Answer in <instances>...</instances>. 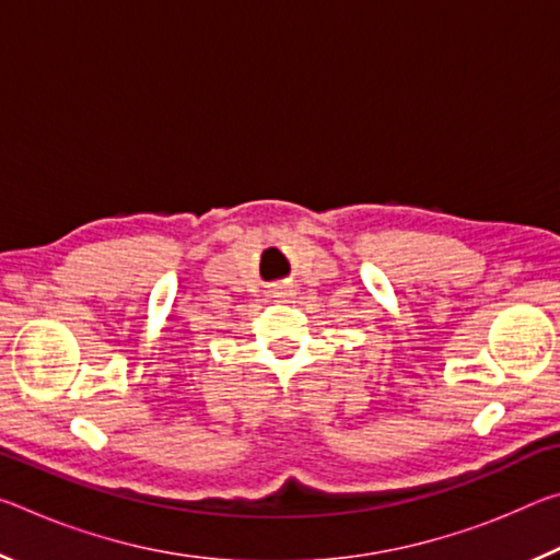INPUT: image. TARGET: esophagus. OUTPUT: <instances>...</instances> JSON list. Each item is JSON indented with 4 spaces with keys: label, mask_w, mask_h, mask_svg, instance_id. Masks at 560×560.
Returning a JSON list of instances; mask_svg holds the SVG:
<instances>
[{
    "label": "esophagus",
    "mask_w": 560,
    "mask_h": 560,
    "mask_svg": "<svg viewBox=\"0 0 560 560\" xmlns=\"http://www.w3.org/2000/svg\"><path fill=\"white\" fill-rule=\"evenodd\" d=\"M293 287L289 281H281V283H273L271 287V299L273 301H289V299H293Z\"/></svg>",
    "instance_id": "1"
}]
</instances>
